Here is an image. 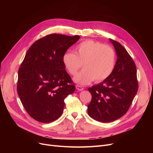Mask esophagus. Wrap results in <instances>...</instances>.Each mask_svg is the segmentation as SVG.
<instances>
[{
  "mask_svg": "<svg viewBox=\"0 0 153 153\" xmlns=\"http://www.w3.org/2000/svg\"><path fill=\"white\" fill-rule=\"evenodd\" d=\"M76 87L77 90H78V91H83V90H84V88H83L82 86H81V85H76Z\"/></svg>",
  "mask_w": 153,
  "mask_h": 153,
  "instance_id": "1",
  "label": "esophagus"
}]
</instances>
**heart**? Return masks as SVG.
I'll return each instance as SVG.
<instances>
[{
  "label": "heart",
  "instance_id": "heart-1",
  "mask_svg": "<svg viewBox=\"0 0 153 153\" xmlns=\"http://www.w3.org/2000/svg\"><path fill=\"white\" fill-rule=\"evenodd\" d=\"M62 63L71 75H75L84 66V70L74 78L76 83L86 85L95 80L104 81L115 67V54L111 47L94 40H85L76 48V54L67 51L62 56Z\"/></svg>",
  "mask_w": 153,
  "mask_h": 153
}]
</instances>
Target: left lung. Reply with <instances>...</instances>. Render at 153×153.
Segmentation results:
<instances>
[{"label":"left lung","mask_w":153,"mask_h":153,"mask_svg":"<svg viewBox=\"0 0 153 153\" xmlns=\"http://www.w3.org/2000/svg\"><path fill=\"white\" fill-rule=\"evenodd\" d=\"M110 41L118 58L114 71L103 82L88 89L92 95L88 114L103 123L115 121L124 115L138 89L134 62L121 44L111 39Z\"/></svg>","instance_id":"left-lung-1"}]
</instances>
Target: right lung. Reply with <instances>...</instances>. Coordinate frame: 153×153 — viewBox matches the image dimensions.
Here are the masks:
<instances>
[{
    "mask_svg": "<svg viewBox=\"0 0 153 153\" xmlns=\"http://www.w3.org/2000/svg\"><path fill=\"white\" fill-rule=\"evenodd\" d=\"M80 36L50 34L28 49L18 72L17 92L28 115L50 123L62 115L64 99L76 87L62 63V56Z\"/></svg>",
    "mask_w": 153,
    "mask_h": 153,
    "instance_id": "right-lung-1",
    "label": "right lung"
}]
</instances>
